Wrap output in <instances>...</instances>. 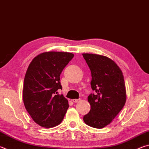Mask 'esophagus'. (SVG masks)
I'll use <instances>...</instances> for the list:
<instances>
[{"label": "esophagus", "instance_id": "obj_1", "mask_svg": "<svg viewBox=\"0 0 149 149\" xmlns=\"http://www.w3.org/2000/svg\"><path fill=\"white\" fill-rule=\"evenodd\" d=\"M72 101L74 102H75V103H76V102H79L80 101V99H72Z\"/></svg>", "mask_w": 149, "mask_h": 149}]
</instances>
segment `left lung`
I'll use <instances>...</instances> for the list:
<instances>
[{
  "mask_svg": "<svg viewBox=\"0 0 149 149\" xmlns=\"http://www.w3.org/2000/svg\"><path fill=\"white\" fill-rule=\"evenodd\" d=\"M91 72V89L89 95V112L84 121L91 127H104L116 116L126 101L125 82L122 70L109 58L99 54H83Z\"/></svg>",
  "mask_w": 149,
  "mask_h": 149,
  "instance_id": "8db88e82",
  "label": "left lung"
}]
</instances>
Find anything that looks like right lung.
Returning a JSON list of instances; mask_svg holds the SVG:
<instances>
[{
    "label": "right lung",
    "mask_w": 149,
    "mask_h": 149,
    "mask_svg": "<svg viewBox=\"0 0 149 149\" xmlns=\"http://www.w3.org/2000/svg\"><path fill=\"white\" fill-rule=\"evenodd\" d=\"M74 55L70 52H47L35 57L24 78L23 100L26 110L41 127L56 126L64 119L68 101L62 89L60 75Z\"/></svg>",
    "instance_id": "obj_1"
}]
</instances>
